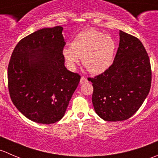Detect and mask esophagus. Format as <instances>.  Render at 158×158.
<instances>
[{"label":"esophagus","instance_id":"obj_1","mask_svg":"<svg viewBox=\"0 0 158 158\" xmlns=\"http://www.w3.org/2000/svg\"><path fill=\"white\" fill-rule=\"evenodd\" d=\"M88 82V80H87V79L85 77H84V76H82L80 79V83L81 84H84V83H86V82Z\"/></svg>","mask_w":158,"mask_h":158}]
</instances>
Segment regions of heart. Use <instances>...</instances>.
I'll use <instances>...</instances> for the list:
<instances>
[{
    "instance_id": "b5f03b06",
    "label": "heart",
    "mask_w": 158,
    "mask_h": 158,
    "mask_svg": "<svg viewBox=\"0 0 158 158\" xmlns=\"http://www.w3.org/2000/svg\"><path fill=\"white\" fill-rule=\"evenodd\" d=\"M115 49V42L111 36L88 29L78 33L70 47L63 49V55L70 67H75L82 59L85 69L92 74L98 75L111 66Z\"/></svg>"
}]
</instances>
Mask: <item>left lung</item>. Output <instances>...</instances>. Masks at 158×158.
I'll return each mask as SVG.
<instances>
[{"instance_id":"obj_1","label":"left lung","mask_w":158,"mask_h":158,"mask_svg":"<svg viewBox=\"0 0 158 158\" xmlns=\"http://www.w3.org/2000/svg\"><path fill=\"white\" fill-rule=\"evenodd\" d=\"M120 41L111 66L92 82V101L100 118L118 122L131 117L143 104L151 85L149 56L137 37L120 30Z\"/></svg>"}]
</instances>
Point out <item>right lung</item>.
<instances>
[{
	"label": "right lung",
	"mask_w": 158,
	"mask_h": 158,
	"mask_svg": "<svg viewBox=\"0 0 158 158\" xmlns=\"http://www.w3.org/2000/svg\"><path fill=\"white\" fill-rule=\"evenodd\" d=\"M63 29L43 28L23 38L9 62L11 100L25 117L37 123L60 121L80 81L78 73L65 67Z\"/></svg>",
	"instance_id": "add662e5"
}]
</instances>
